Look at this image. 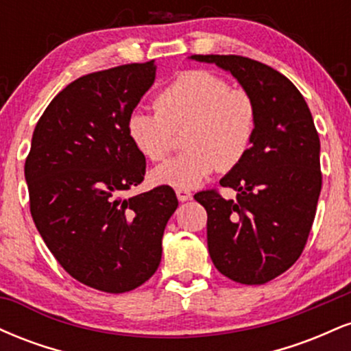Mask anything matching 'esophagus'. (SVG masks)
Listing matches in <instances>:
<instances>
[{
	"label": "esophagus",
	"mask_w": 351,
	"mask_h": 351,
	"mask_svg": "<svg viewBox=\"0 0 351 351\" xmlns=\"http://www.w3.org/2000/svg\"><path fill=\"white\" fill-rule=\"evenodd\" d=\"M176 196H178L180 201H188V199H191L193 195H191V191L186 188H176Z\"/></svg>",
	"instance_id": "obj_1"
}]
</instances>
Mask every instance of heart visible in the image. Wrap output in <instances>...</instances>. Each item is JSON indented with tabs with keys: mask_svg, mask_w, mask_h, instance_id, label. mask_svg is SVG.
Listing matches in <instances>:
<instances>
[{
	"mask_svg": "<svg viewBox=\"0 0 351 351\" xmlns=\"http://www.w3.org/2000/svg\"><path fill=\"white\" fill-rule=\"evenodd\" d=\"M156 108L135 107L127 134L145 158L162 162L183 130L186 152L153 170L158 184L195 188L217 168L232 170L247 156L257 130V107L247 90L206 69L180 72L156 95Z\"/></svg>",
	"mask_w": 351,
	"mask_h": 351,
	"instance_id": "b5f03b06",
	"label": "heart"
}]
</instances>
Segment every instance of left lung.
<instances>
[{"mask_svg": "<svg viewBox=\"0 0 351 351\" xmlns=\"http://www.w3.org/2000/svg\"><path fill=\"white\" fill-rule=\"evenodd\" d=\"M231 72L257 107L247 156L195 199L208 213V249L223 276L245 285L276 279L304 252L322 189L320 138L307 102L279 71L244 56L195 54Z\"/></svg>", "mask_w": 351, "mask_h": 351, "instance_id": "1", "label": "left lung"}]
</instances>
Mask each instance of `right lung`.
Segmentation results:
<instances>
[{
    "instance_id": "add662e5",
    "label": "right lung",
    "mask_w": 351,
    "mask_h": 351,
    "mask_svg": "<svg viewBox=\"0 0 351 351\" xmlns=\"http://www.w3.org/2000/svg\"><path fill=\"white\" fill-rule=\"evenodd\" d=\"M153 60L75 79L38 120L24 163L33 221L64 271L97 291L122 293L162 261L165 226L178 208L168 184L123 198L147 160L127 117L155 80Z\"/></svg>"
}]
</instances>
